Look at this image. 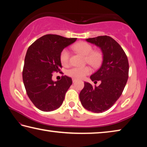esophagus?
Segmentation results:
<instances>
[{
    "mask_svg": "<svg viewBox=\"0 0 147 147\" xmlns=\"http://www.w3.org/2000/svg\"><path fill=\"white\" fill-rule=\"evenodd\" d=\"M77 80H77V79L73 78V83H74V82H76Z\"/></svg>",
    "mask_w": 147,
    "mask_h": 147,
    "instance_id": "1",
    "label": "esophagus"
}]
</instances>
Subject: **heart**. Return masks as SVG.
I'll list each match as a JSON object with an SVG mask.
<instances>
[{
    "label": "heart",
    "mask_w": 147,
    "mask_h": 147,
    "mask_svg": "<svg viewBox=\"0 0 147 147\" xmlns=\"http://www.w3.org/2000/svg\"><path fill=\"white\" fill-rule=\"evenodd\" d=\"M72 49L81 55L85 56L86 61L94 68L98 67L102 61V53L98 50H93L91 45L85 41H80L74 45ZM59 59L62 65L67 66L69 61V53L67 49H63L59 55ZM91 73V69L88 66L82 67H73L67 71L68 76L74 78H82Z\"/></svg>",
    "instance_id": "heart-1"
}]
</instances>
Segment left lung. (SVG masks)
Listing matches in <instances>:
<instances>
[{
  "label": "left lung",
  "mask_w": 147,
  "mask_h": 147,
  "mask_svg": "<svg viewBox=\"0 0 147 147\" xmlns=\"http://www.w3.org/2000/svg\"><path fill=\"white\" fill-rule=\"evenodd\" d=\"M86 40L101 49L103 60L98 70L90 76L92 81H99L93 87L84 82L80 93V100L84 108L94 113L108 110L122 94L128 78L129 64L125 53L117 42L109 36H98Z\"/></svg>",
  "instance_id": "1"
}]
</instances>
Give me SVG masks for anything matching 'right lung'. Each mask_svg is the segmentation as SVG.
<instances>
[{
    "instance_id": "1",
    "label": "right lung",
    "mask_w": 147,
    "mask_h": 147,
    "mask_svg": "<svg viewBox=\"0 0 147 147\" xmlns=\"http://www.w3.org/2000/svg\"><path fill=\"white\" fill-rule=\"evenodd\" d=\"M77 38H66L47 34L34 41L27 50L23 71L26 93L35 106L43 111H51L61 106L73 81L62 76L54 82L53 73L62 67L59 55Z\"/></svg>"
}]
</instances>
